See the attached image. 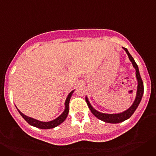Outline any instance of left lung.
<instances>
[{
  "mask_svg": "<svg viewBox=\"0 0 156 156\" xmlns=\"http://www.w3.org/2000/svg\"><path fill=\"white\" fill-rule=\"evenodd\" d=\"M123 50L126 51V53L127 54L128 58H129V61L131 62L132 65H133V67L136 70V78H137V92H136V97H135L134 101H133V104L130 105L129 108H128L127 109L125 110V111L122 112H119V113H103V112H101L98 111V110L95 109L93 106L91 105V104L90 103L89 100H88V98H85L86 99V101L87 103V105L90 108V110L91 111V112L93 113V115L95 117H97L98 119H101L103 122H108V123H119V122H122L123 121L126 120L131 116L133 114V112H135V110L137 109V108L138 107L139 104H140L141 98H142L143 94H144V84H143L142 80H141V77H140V73H139V69L138 66H137V63L135 62L134 59L133 58L130 54L129 53L128 50L126 48H122Z\"/></svg>",
  "mask_w": 156,
  "mask_h": 156,
  "instance_id": "1",
  "label": "left lung"
}]
</instances>
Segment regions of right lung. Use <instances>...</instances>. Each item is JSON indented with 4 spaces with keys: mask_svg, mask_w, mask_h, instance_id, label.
Masks as SVG:
<instances>
[{
    "mask_svg": "<svg viewBox=\"0 0 156 156\" xmlns=\"http://www.w3.org/2000/svg\"><path fill=\"white\" fill-rule=\"evenodd\" d=\"M74 90H72V91L68 94L67 98H66V101H65V109L64 111H63L62 113L59 115V116H58L56 119H53V120L48 121V122H44V121H40L38 120V119H34V118H32V117L27 116V115H26L25 114H23L22 112H20L19 109H18V108L16 107V108H17L18 112H19V114L23 116V119L27 121L29 124L31 125V126H35V127H37V128H40V129H52V128L56 127V126H58V125L61 124V123H62V122L66 120L67 116H68L69 104L70 98H71L72 95H73V94Z\"/></svg>",
    "mask_w": 156,
    "mask_h": 156,
    "instance_id": "right-lung-1",
    "label": "right lung"
}]
</instances>
